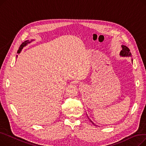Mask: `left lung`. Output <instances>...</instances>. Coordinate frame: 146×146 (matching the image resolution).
I'll return each instance as SVG.
<instances>
[{
	"instance_id": "obj_1",
	"label": "left lung",
	"mask_w": 146,
	"mask_h": 146,
	"mask_svg": "<svg viewBox=\"0 0 146 146\" xmlns=\"http://www.w3.org/2000/svg\"><path fill=\"white\" fill-rule=\"evenodd\" d=\"M122 50H121V51L120 52L121 56H131V54L129 52V49L127 47H126L125 45H122ZM90 122H92V124L95 125V124L92 121H90Z\"/></svg>"
}]
</instances>
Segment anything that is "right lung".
Wrapping results in <instances>:
<instances>
[{"instance_id": "right-lung-1", "label": "right lung", "mask_w": 146, "mask_h": 146, "mask_svg": "<svg viewBox=\"0 0 146 146\" xmlns=\"http://www.w3.org/2000/svg\"><path fill=\"white\" fill-rule=\"evenodd\" d=\"M28 43H29V41H28V40L25 41H24V42H22V44L20 45V47L19 48V50H18L17 53H20V52H21V50L23 48V47H25V46Z\"/></svg>"}]
</instances>
